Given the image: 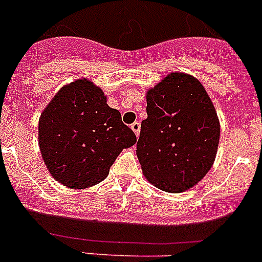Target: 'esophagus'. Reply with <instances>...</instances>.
Here are the masks:
<instances>
[{
  "instance_id": "1",
  "label": "esophagus",
  "mask_w": 262,
  "mask_h": 262,
  "mask_svg": "<svg viewBox=\"0 0 262 262\" xmlns=\"http://www.w3.org/2000/svg\"><path fill=\"white\" fill-rule=\"evenodd\" d=\"M130 127H132V130L135 132L136 136L138 137V135H140V129H141V126H140V122H137V121H136V122H133V124L130 125Z\"/></svg>"
}]
</instances>
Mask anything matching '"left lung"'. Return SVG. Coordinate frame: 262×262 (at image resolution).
Returning <instances> with one entry per match:
<instances>
[{
	"label": "left lung",
	"instance_id": "8db88e82",
	"mask_svg": "<svg viewBox=\"0 0 262 262\" xmlns=\"http://www.w3.org/2000/svg\"><path fill=\"white\" fill-rule=\"evenodd\" d=\"M137 157L144 176L164 192L193 188L212 168L220 121L197 78L170 73L146 93Z\"/></svg>",
	"mask_w": 262,
	"mask_h": 262
}]
</instances>
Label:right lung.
<instances>
[{"mask_svg":"<svg viewBox=\"0 0 262 262\" xmlns=\"http://www.w3.org/2000/svg\"><path fill=\"white\" fill-rule=\"evenodd\" d=\"M137 138L104 92L81 78L65 85L42 112L39 150L53 179L72 189L93 186L109 174L122 149Z\"/></svg>","mask_w":262,"mask_h":262,"instance_id":"obj_1","label":"right lung"}]
</instances>
